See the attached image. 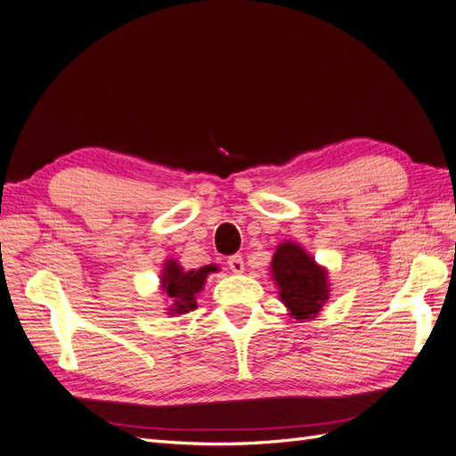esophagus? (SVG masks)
Masks as SVG:
<instances>
[{"instance_id":"34e87169","label":"esophagus","mask_w":456,"mask_h":456,"mask_svg":"<svg viewBox=\"0 0 456 456\" xmlns=\"http://www.w3.org/2000/svg\"><path fill=\"white\" fill-rule=\"evenodd\" d=\"M228 266L233 273H243L245 266H243V256L241 255H233L228 258Z\"/></svg>"}]
</instances>
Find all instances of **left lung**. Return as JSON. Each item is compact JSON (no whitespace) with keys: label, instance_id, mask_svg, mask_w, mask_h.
<instances>
[{"label":"left lung","instance_id":"8db88e82","mask_svg":"<svg viewBox=\"0 0 456 456\" xmlns=\"http://www.w3.org/2000/svg\"><path fill=\"white\" fill-rule=\"evenodd\" d=\"M280 300L295 320H314L330 295L327 268L297 241H281L270 262Z\"/></svg>","mask_w":456,"mask_h":456}]
</instances>
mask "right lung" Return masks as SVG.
<instances>
[{
  "label": "right lung",
  "mask_w": 456,
  "mask_h": 456,
  "mask_svg": "<svg viewBox=\"0 0 456 456\" xmlns=\"http://www.w3.org/2000/svg\"><path fill=\"white\" fill-rule=\"evenodd\" d=\"M218 272V266L207 265L198 270H184L176 258H167L159 272V291L167 302V315H183L198 308V295L203 291L207 275Z\"/></svg>",
  "instance_id": "add662e5"
}]
</instances>
